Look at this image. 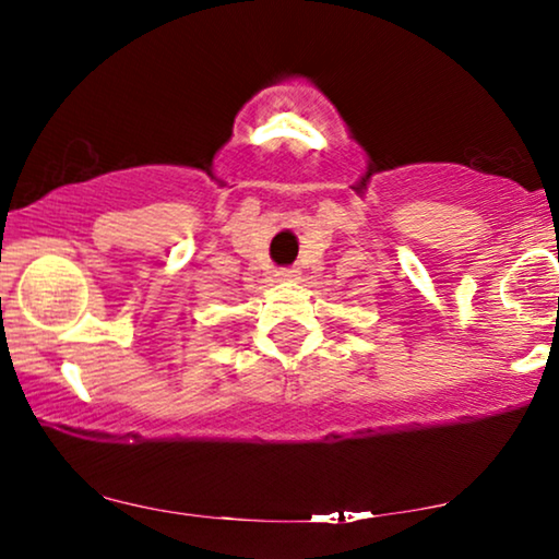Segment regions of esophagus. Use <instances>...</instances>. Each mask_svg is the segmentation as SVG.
Wrapping results in <instances>:
<instances>
[{"label": "esophagus", "instance_id": "1", "mask_svg": "<svg viewBox=\"0 0 559 559\" xmlns=\"http://www.w3.org/2000/svg\"><path fill=\"white\" fill-rule=\"evenodd\" d=\"M297 277V270H293V266H282V270H277V280L287 282V280H295Z\"/></svg>", "mask_w": 559, "mask_h": 559}]
</instances>
